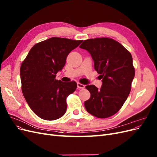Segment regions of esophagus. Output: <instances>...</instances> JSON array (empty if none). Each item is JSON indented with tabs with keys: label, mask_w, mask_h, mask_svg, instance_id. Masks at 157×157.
<instances>
[{
	"label": "esophagus",
	"mask_w": 157,
	"mask_h": 157,
	"mask_svg": "<svg viewBox=\"0 0 157 157\" xmlns=\"http://www.w3.org/2000/svg\"><path fill=\"white\" fill-rule=\"evenodd\" d=\"M84 87H85V86L84 84H81V83H77V88H79V89H83V88H84Z\"/></svg>",
	"instance_id": "1"
}]
</instances>
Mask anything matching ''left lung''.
Listing matches in <instances>:
<instances>
[{
	"instance_id": "8db88e82",
	"label": "left lung",
	"mask_w": 157,
	"mask_h": 157,
	"mask_svg": "<svg viewBox=\"0 0 157 157\" xmlns=\"http://www.w3.org/2000/svg\"><path fill=\"white\" fill-rule=\"evenodd\" d=\"M79 47L91 54L103 82L99 90L93 84L86 86L91 96L84 102L85 108L96 117H110L120 110L131 91L135 76L132 56L121 43L108 37L84 40Z\"/></svg>"
}]
</instances>
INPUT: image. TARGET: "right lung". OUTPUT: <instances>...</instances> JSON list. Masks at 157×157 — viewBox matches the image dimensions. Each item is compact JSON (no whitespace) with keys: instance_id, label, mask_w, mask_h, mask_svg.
I'll use <instances>...</instances> for the list:
<instances>
[{"instance_id":"right-lung-1","label":"right lung","mask_w":157,"mask_h":157,"mask_svg":"<svg viewBox=\"0 0 157 157\" xmlns=\"http://www.w3.org/2000/svg\"><path fill=\"white\" fill-rule=\"evenodd\" d=\"M82 40L52 37L33 46L20 67L22 93L36 115L46 121L58 119L67 109L66 99L77 82L56 80L71 51Z\"/></svg>"}]
</instances>
